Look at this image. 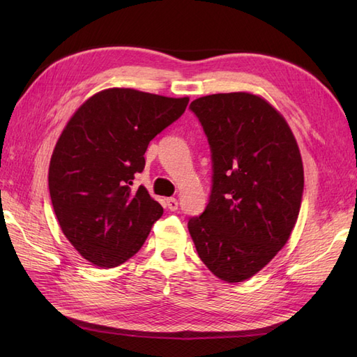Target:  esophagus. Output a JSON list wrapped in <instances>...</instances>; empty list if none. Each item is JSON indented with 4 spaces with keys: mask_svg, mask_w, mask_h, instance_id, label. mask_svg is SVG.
<instances>
[{
    "mask_svg": "<svg viewBox=\"0 0 357 357\" xmlns=\"http://www.w3.org/2000/svg\"><path fill=\"white\" fill-rule=\"evenodd\" d=\"M167 207H168V210H171V211L178 210V201H177L176 198H168V199H167Z\"/></svg>",
    "mask_w": 357,
    "mask_h": 357,
    "instance_id": "34e87169",
    "label": "esophagus"
}]
</instances>
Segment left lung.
I'll return each mask as SVG.
<instances>
[{"label":"left lung","mask_w":357,"mask_h":357,"mask_svg":"<svg viewBox=\"0 0 357 357\" xmlns=\"http://www.w3.org/2000/svg\"><path fill=\"white\" fill-rule=\"evenodd\" d=\"M189 109L207 135L213 176L207 207L188 228L210 271L240 283L282 250L296 223L299 147L284 117L257 95H207Z\"/></svg>","instance_id":"8db88e82"}]
</instances>
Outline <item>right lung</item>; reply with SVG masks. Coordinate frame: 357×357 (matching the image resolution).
Returning <instances> with one entry per match:
<instances>
[{"instance_id": "right-lung-1", "label": "right lung", "mask_w": 357, "mask_h": 357, "mask_svg": "<svg viewBox=\"0 0 357 357\" xmlns=\"http://www.w3.org/2000/svg\"><path fill=\"white\" fill-rule=\"evenodd\" d=\"M189 98L105 89L63 129L49 167V192L63 235L101 268L126 262L144 244L164 208L132 188L149 143L185 113Z\"/></svg>"}]
</instances>
